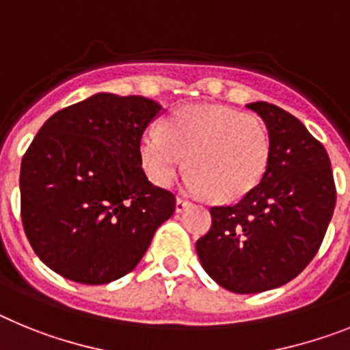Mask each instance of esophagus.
<instances>
[{
    "label": "esophagus",
    "instance_id": "34e87169",
    "mask_svg": "<svg viewBox=\"0 0 350 350\" xmlns=\"http://www.w3.org/2000/svg\"><path fill=\"white\" fill-rule=\"evenodd\" d=\"M188 206H190V200L183 199V197H178V199H176V211L178 213H181L183 209H187Z\"/></svg>",
    "mask_w": 350,
    "mask_h": 350
}]
</instances>
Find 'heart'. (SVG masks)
Listing matches in <instances>:
<instances>
[{
	"instance_id": "b5f03b06",
	"label": "heart",
	"mask_w": 350,
	"mask_h": 350,
	"mask_svg": "<svg viewBox=\"0 0 350 350\" xmlns=\"http://www.w3.org/2000/svg\"><path fill=\"white\" fill-rule=\"evenodd\" d=\"M139 158L151 183L169 187L187 158V188L230 202L260 183L269 162V135L262 121L229 105H187L148 130Z\"/></svg>"
}]
</instances>
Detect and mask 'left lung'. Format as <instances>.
<instances>
[{"label": "left lung", "mask_w": 350, "mask_h": 350, "mask_svg": "<svg viewBox=\"0 0 350 350\" xmlns=\"http://www.w3.org/2000/svg\"><path fill=\"white\" fill-rule=\"evenodd\" d=\"M247 107L267 126V169L239 202L213 206L211 229L196 243L206 273L238 294L296 278L321 248L336 202L329 157L305 124L273 103Z\"/></svg>", "instance_id": "1"}]
</instances>
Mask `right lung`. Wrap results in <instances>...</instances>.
I'll return each instance as SVG.
<instances>
[{
    "label": "right lung",
    "mask_w": 350,
    "mask_h": 350,
    "mask_svg": "<svg viewBox=\"0 0 350 350\" xmlns=\"http://www.w3.org/2000/svg\"><path fill=\"white\" fill-rule=\"evenodd\" d=\"M162 105L96 93L49 118L21 163V217L42 262L57 275L102 285L129 275L174 193L148 181L139 141Z\"/></svg>",
    "instance_id": "1"
}]
</instances>
